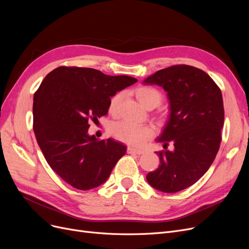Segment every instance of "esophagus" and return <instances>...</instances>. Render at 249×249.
<instances>
[{
	"mask_svg": "<svg viewBox=\"0 0 249 249\" xmlns=\"http://www.w3.org/2000/svg\"><path fill=\"white\" fill-rule=\"evenodd\" d=\"M127 152L128 153H134V154H142L144 151L141 150V149H136L132 146H129V147H127Z\"/></svg>",
	"mask_w": 249,
	"mask_h": 249,
	"instance_id": "34e87169",
	"label": "esophagus"
}]
</instances>
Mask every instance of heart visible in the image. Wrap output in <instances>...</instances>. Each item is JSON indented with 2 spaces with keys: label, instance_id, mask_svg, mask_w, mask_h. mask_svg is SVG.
<instances>
[{
  "label": "heart",
  "instance_id": "heart-1",
  "mask_svg": "<svg viewBox=\"0 0 249 249\" xmlns=\"http://www.w3.org/2000/svg\"><path fill=\"white\" fill-rule=\"evenodd\" d=\"M134 94L137 100L147 109L158 107L162 102V94L159 89L147 86H140L134 89ZM121 94L114 95L109 101V112L115 114L119 108L121 101ZM159 120H163V117L160 116ZM111 134L113 137L129 145L140 147L152 137L153 129L148 125H135L128 121H117L111 126Z\"/></svg>",
  "mask_w": 249,
  "mask_h": 249
}]
</instances>
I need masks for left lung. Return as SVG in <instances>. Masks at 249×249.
Segmentation results:
<instances>
[{"label":"left lung","mask_w":249,"mask_h":249,"mask_svg":"<svg viewBox=\"0 0 249 249\" xmlns=\"http://www.w3.org/2000/svg\"><path fill=\"white\" fill-rule=\"evenodd\" d=\"M167 91L169 120L159 141L165 150L156 152L160 164L146 176L149 185L164 193H177L198 181L213 163L224 124L220 88L204 71L177 64L156 71L143 82ZM169 144L174 149L167 151Z\"/></svg>","instance_id":"8db88e82"}]
</instances>
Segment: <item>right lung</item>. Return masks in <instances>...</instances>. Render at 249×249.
Returning <instances> with one entry per match:
<instances>
[{
  "mask_svg": "<svg viewBox=\"0 0 249 249\" xmlns=\"http://www.w3.org/2000/svg\"><path fill=\"white\" fill-rule=\"evenodd\" d=\"M137 82L78 67L50 71L33 98V130L49 166L71 187L87 191L109 178L126 146L88 134L89 121L107 115L118 90Z\"/></svg>",
  "mask_w": 249,
  "mask_h": 249,
  "instance_id": "obj_1",
  "label": "right lung"
}]
</instances>
